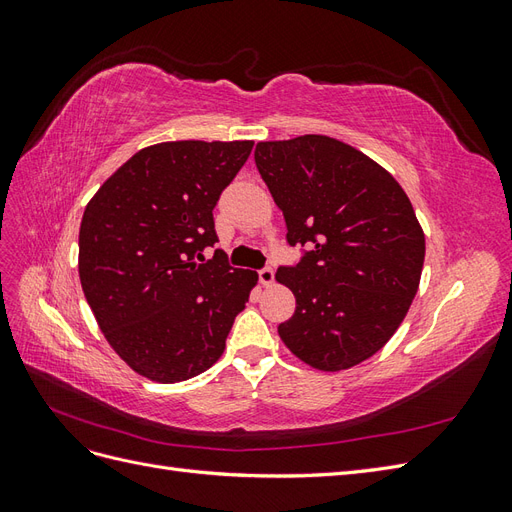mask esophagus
Wrapping results in <instances>:
<instances>
[{
	"instance_id": "esophagus-1",
	"label": "esophagus",
	"mask_w": 512,
	"mask_h": 512,
	"mask_svg": "<svg viewBox=\"0 0 512 512\" xmlns=\"http://www.w3.org/2000/svg\"><path fill=\"white\" fill-rule=\"evenodd\" d=\"M258 277H260V284L262 286H273L275 282V271L271 267H265L262 271H258Z\"/></svg>"
}]
</instances>
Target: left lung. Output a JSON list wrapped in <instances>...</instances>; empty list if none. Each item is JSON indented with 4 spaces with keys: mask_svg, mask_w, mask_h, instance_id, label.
Returning a JSON list of instances; mask_svg holds the SVG:
<instances>
[{
    "mask_svg": "<svg viewBox=\"0 0 512 512\" xmlns=\"http://www.w3.org/2000/svg\"><path fill=\"white\" fill-rule=\"evenodd\" d=\"M256 168L284 213L290 245H309L277 269L297 307L277 327L286 348L320 371L350 369L399 329L421 282L425 232L404 188L337 138L305 134L258 143Z\"/></svg>",
    "mask_w": 512,
    "mask_h": 512,
    "instance_id": "8db88e82",
    "label": "left lung"
}]
</instances>
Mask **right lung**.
Instances as JSON below:
<instances>
[{"label": "right lung", "instance_id": "right-lung-1", "mask_svg": "<svg viewBox=\"0 0 512 512\" xmlns=\"http://www.w3.org/2000/svg\"><path fill=\"white\" fill-rule=\"evenodd\" d=\"M254 141H173L145 147L89 200L79 277L106 342L136 374L173 384L220 359L258 273L232 269L213 207Z\"/></svg>", "mask_w": 512, "mask_h": 512}]
</instances>
